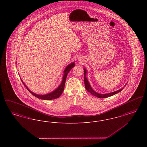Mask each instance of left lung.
I'll return each mask as SVG.
<instances>
[{"mask_svg":"<svg viewBox=\"0 0 147 147\" xmlns=\"http://www.w3.org/2000/svg\"><path fill=\"white\" fill-rule=\"evenodd\" d=\"M84 75H85V77H84V84H85V89H86V90L88 91L89 92H90V94H91L92 95H93L94 96H96V97H98V98H108V97H110V96H111L113 95H115L116 94H117L119 92L121 91L122 89H121V90H119L118 91H115V92H113L112 93H110V94H99L98 93H96V92L94 91L91 87H90V85H89V82H88V80L86 79V77H85V74L86 73V70L84 69Z\"/></svg>","mask_w":147,"mask_h":147,"instance_id":"left-lung-1","label":"left lung"}]
</instances>
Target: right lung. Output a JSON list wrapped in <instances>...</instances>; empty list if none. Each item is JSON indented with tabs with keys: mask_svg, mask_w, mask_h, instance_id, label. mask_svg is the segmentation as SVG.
<instances>
[{
	"mask_svg": "<svg viewBox=\"0 0 147 147\" xmlns=\"http://www.w3.org/2000/svg\"><path fill=\"white\" fill-rule=\"evenodd\" d=\"M74 66V63H71L69 65H68V67H67V68L64 70V76H63L62 83L60 85V86L58 87V88L55 90V91H53L51 93H49V94H48L47 95H36L35 94H34L32 92L30 91V93L32 94L34 96H35V97L40 98V99H42V100H53V99H55L57 98H59L61 96V95L62 94L63 90H64V85H65V83L67 74L69 73V71H70V69ZM28 90L29 91L28 89Z\"/></svg>",
	"mask_w": 147,
	"mask_h": 147,
	"instance_id": "obj_1",
	"label": "right lung"
}]
</instances>
